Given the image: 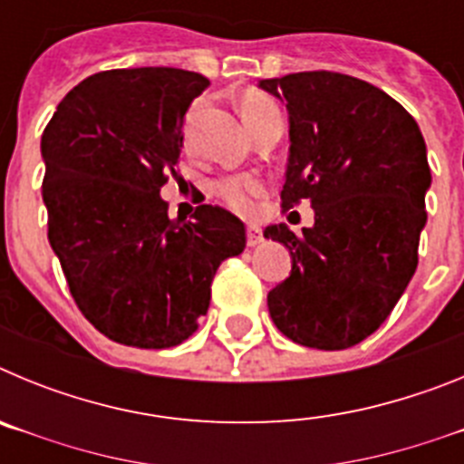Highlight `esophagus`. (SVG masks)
<instances>
[{
    "mask_svg": "<svg viewBox=\"0 0 464 464\" xmlns=\"http://www.w3.org/2000/svg\"><path fill=\"white\" fill-rule=\"evenodd\" d=\"M262 241V229L257 225H248L246 227V244L248 246H257Z\"/></svg>",
    "mask_w": 464,
    "mask_h": 464,
    "instance_id": "34e87169",
    "label": "esophagus"
}]
</instances>
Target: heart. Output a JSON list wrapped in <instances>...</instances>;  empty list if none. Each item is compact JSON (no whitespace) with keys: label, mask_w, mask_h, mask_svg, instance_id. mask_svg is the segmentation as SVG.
I'll list each match as a JSON object with an SVG mask.
<instances>
[{"label":"heart","mask_w":464,"mask_h":464,"mask_svg":"<svg viewBox=\"0 0 464 464\" xmlns=\"http://www.w3.org/2000/svg\"><path fill=\"white\" fill-rule=\"evenodd\" d=\"M239 111L253 137L260 130H265V127L274 125V122H283L281 109H278L276 102L269 94L257 92V90H248V92L241 94ZM211 190L229 208H235L239 213H248L253 208L256 197H260L262 190H265V183L256 174L223 176L218 181H213Z\"/></svg>","instance_id":"1"}]
</instances>
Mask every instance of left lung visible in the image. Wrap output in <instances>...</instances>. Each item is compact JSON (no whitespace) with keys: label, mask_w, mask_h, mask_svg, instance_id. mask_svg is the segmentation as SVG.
<instances>
[{"label":"left lung","mask_w":464,"mask_h":464,"mask_svg":"<svg viewBox=\"0 0 464 464\" xmlns=\"http://www.w3.org/2000/svg\"><path fill=\"white\" fill-rule=\"evenodd\" d=\"M260 88L290 113L283 211L302 199L315 211L302 235L265 229L293 256L269 315L295 343L351 348L379 330L416 272L432 181L423 134L391 94L346 73H288Z\"/></svg>","instance_id":"1"}]
</instances>
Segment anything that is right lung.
Listing matches in <instances>:
<instances>
[{"instance_id": "obj_1", "label": "right lung", "mask_w": 464, "mask_h": 464, "mask_svg": "<svg viewBox=\"0 0 464 464\" xmlns=\"http://www.w3.org/2000/svg\"><path fill=\"white\" fill-rule=\"evenodd\" d=\"M207 88V76L174 67L92 73L41 137L48 241L81 314L125 346L186 342L220 262L246 246L244 223L225 208L199 204L190 220H171L160 197Z\"/></svg>"}]
</instances>
